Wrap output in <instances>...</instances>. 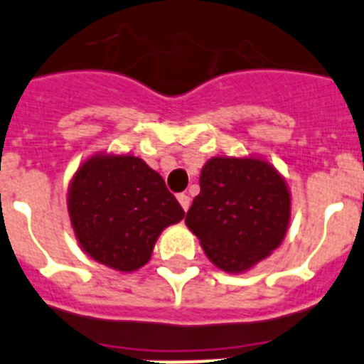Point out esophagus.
Returning <instances> with one entry per match:
<instances>
[{
  "mask_svg": "<svg viewBox=\"0 0 364 364\" xmlns=\"http://www.w3.org/2000/svg\"><path fill=\"white\" fill-rule=\"evenodd\" d=\"M177 200H179V203H181L183 210L187 213L188 207H191V196H187V194H179V196H177Z\"/></svg>",
  "mask_w": 364,
  "mask_h": 364,
  "instance_id": "34e87169",
  "label": "esophagus"
}]
</instances>
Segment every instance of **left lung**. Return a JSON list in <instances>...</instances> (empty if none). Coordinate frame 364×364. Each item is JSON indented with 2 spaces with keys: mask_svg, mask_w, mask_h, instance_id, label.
Wrapping results in <instances>:
<instances>
[{
  "mask_svg": "<svg viewBox=\"0 0 364 364\" xmlns=\"http://www.w3.org/2000/svg\"><path fill=\"white\" fill-rule=\"evenodd\" d=\"M291 222L285 177L261 157H210L185 224L209 261L240 274L283 242Z\"/></svg>",
  "mask_w": 364,
  "mask_h": 364,
  "instance_id": "8db88e82",
  "label": "left lung"
}]
</instances>
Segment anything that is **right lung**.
I'll return each instance as SVG.
<instances>
[{
  "instance_id": "right-lung-1",
  "label": "right lung",
  "mask_w": 364,
  "mask_h": 364,
  "mask_svg": "<svg viewBox=\"0 0 364 364\" xmlns=\"http://www.w3.org/2000/svg\"><path fill=\"white\" fill-rule=\"evenodd\" d=\"M66 203L83 252L118 272L144 267L163 229L185 216L163 177L131 154L88 157L73 173Z\"/></svg>"
}]
</instances>
